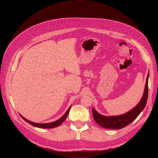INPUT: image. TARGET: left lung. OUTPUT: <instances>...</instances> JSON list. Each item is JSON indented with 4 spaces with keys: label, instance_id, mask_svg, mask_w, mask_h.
<instances>
[{
    "label": "left lung",
    "instance_id": "left-lung-1",
    "mask_svg": "<svg viewBox=\"0 0 158 158\" xmlns=\"http://www.w3.org/2000/svg\"><path fill=\"white\" fill-rule=\"evenodd\" d=\"M148 73L146 80L144 93L143 97L138 104L130 111L114 117H105L98 113L94 108H92V113L94 120L101 127L110 129H120L128 126L132 122H133L139 113L143 111L146 106L148 98V79L149 74Z\"/></svg>",
    "mask_w": 158,
    "mask_h": 158
}]
</instances>
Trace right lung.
Wrapping results in <instances>:
<instances>
[{
    "mask_svg": "<svg viewBox=\"0 0 158 158\" xmlns=\"http://www.w3.org/2000/svg\"><path fill=\"white\" fill-rule=\"evenodd\" d=\"M71 108V106L69 107V110H67V111H66L64 114L63 116L62 117H61L59 120H57L55 122H51V123H34V122H32L28 120H27L26 118H25L24 117H23L22 115H20V117L25 120L26 122H27V123H30L31 125L35 126V127H39V128H47V129H49V128H54V127H57L60 126L61 124L65 120V119L66 118V117H67V116L69 113V111H70V110Z\"/></svg>",
    "mask_w": 158,
    "mask_h": 158,
    "instance_id": "right-lung-1",
    "label": "right lung"
}]
</instances>
